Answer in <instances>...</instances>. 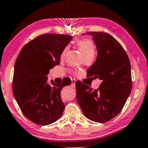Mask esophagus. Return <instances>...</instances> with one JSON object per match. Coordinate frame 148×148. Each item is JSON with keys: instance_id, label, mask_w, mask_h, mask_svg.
I'll list each match as a JSON object with an SVG mask.
<instances>
[{"instance_id": "esophagus-1", "label": "esophagus", "mask_w": 148, "mask_h": 148, "mask_svg": "<svg viewBox=\"0 0 148 148\" xmlns=\"http://www.w3.org/2000/svg\"><path fill=\"white\" fill-rule=\"evenodd\" d=\"M75 83H76L75 79H72V85H71V86H72V88L75 87Z\"/></svg>"}]
</instances>
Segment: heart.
I'll use <instances>...</instances> for the list:
<instances>
[{
    "label": "heart",
    "mask_w": 148,
    "mask_h": 148,
    "mask_svg": "<svg viewBox=\"0 0 148 148\" xmlns=\"http://www.w3.org/2000/svg\"><path fill=\"white\" fill-rule=\"evenodd\" d=\"M76 45L78 46L84 58L88 56L94 57L95 53V46L94 42L92 40H89V39H81L76 42ZM67 49H68V47H65L61 53V58H63L65 56L67 51Z\"/></svg>",
    "instance_id": "1"
}]
</instances>
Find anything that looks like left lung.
Instances as JSON below:
<instances>
[{
  "instance_id": "obj_1",
  "label": "left lung",
  "mask_w": 148,
  "mask_h": 148,
  "mask_svg": "<svg viewBox=\"0 0 148 148\" xmlns=\"http://www.w3.org/2000/svg\"><path fill=\"white\" fill-rule=\"evenodd\" d=\"M93 37L97 56L88 69L87 76L101 80L92 90L82 82L76 83V99L86 118L106 123L122 111L132 91L130 59L122 45L103 32H88Z\"/></svg>"
}]
</instances>
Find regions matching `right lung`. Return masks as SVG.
Returning a JSON list of instances; mask_svg holds the SVG:
<instances>
[{"label": "right lung", "instance_id": "add662e5", "mask_svg": "<svg viewBox=\"0 0 148 148\" xmlns=\"http://www.w3.org/2000/svg\"><path fill=\"white\" fill-rule=\"evenodd\" d=\"M68 35L43 34L27 43L18 54L14 64L12 90L23 114L33 123L47 125L58 120L64 104L61 89L71 80L61 84L48 82L49 70L58 65L60 55L72 40Z\"/></svg>", "mask_w": 148, "mask_h": 148}]
</instances>
